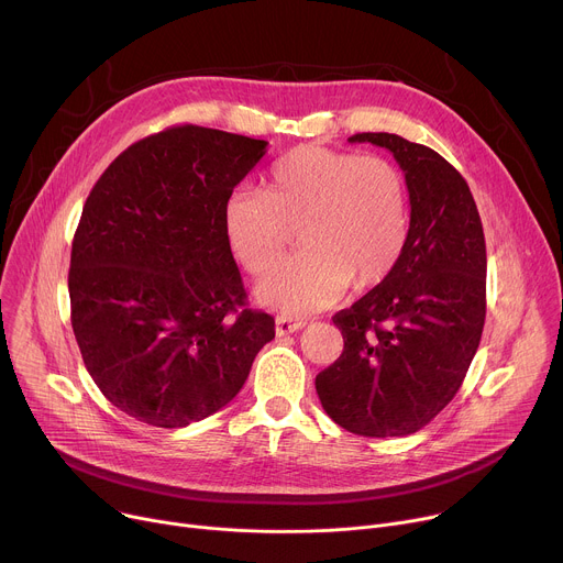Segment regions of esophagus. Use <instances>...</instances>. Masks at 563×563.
Instances as JSON below:
<instances>
[{"label": "esophagus", "instance_id": "esophagus-1", "mask_svg": "<svg viewBox=\"0 0 563 563\" xmlns=\"http://www.w3.org/2000/svg\"><path fill=\"white\" fill-rule=\"evenodd\" d=\"M307 323L300 318H287V316H278L276 318V334L285 336V334H294L298 330H302Z\"/></svg>", "mask_w": 563, "mask_h": 563}]
</instances>
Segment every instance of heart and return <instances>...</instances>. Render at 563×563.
I'll return each mask as SVG.
<instances>
[{"instance_id": "obj_1", "label": "heart", "mask_w": 563, "mask_h": 563, "mask_svg": "<svg viewBox=\"0 0 563 563\" xmlns=\"http://www.w3.org/2000/svg\"><path fill=\"white\" fill-rule=\"evenodd\" d=\"M296 229L302 250L258 285V298L287 313L325 309L350 283H383L406 252L410 202L400 172L378 155L302 144L269 172L267 189H235L222 231L252 276L276 267Z\"/></svg>"}]
</instances>
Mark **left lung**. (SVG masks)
I'll return each mask as SVG.
<instances>
[{"mask_svg": "<svg viewBox=\"0 0 563 563\" xmlns=\"http://www.w3.org/2000/svg\"><path fill=\"white\" fill-rule=\"evenodd\" d=\"M350 142L387 148L406 174L410 233L396 269L332 320L345 347L316 376L334 423L361 437L428 426L459 391L486 323V238L463 176L430 146L394 133Z\"/></svg>", "mask_w": 563, "mask_h": 563, "instance_id": "left-lung-1", "label": "left lung"}]
</instances>
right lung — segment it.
I'll list each match as a JSON object with an SVG mask.
<instances>
[{"label":"right lung","mask_w":563,"mask_h":563,"mask_svg":"<svg viewBox=\"0 0 563 563\" xmlns=\"http://www.w3.org/2000/svg\"><path fill=\"white\" fill-rule=\"evenodd\" d=\"M267 142L183 124L122 151L91 189L68 269L70 325L124 415L185 428L245 385L274 318L247 309L222 207Z\"/></svg>","instance_id":"1"}]
</instances>
